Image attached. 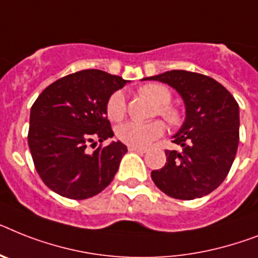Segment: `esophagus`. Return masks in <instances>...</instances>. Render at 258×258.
<instances>
[{
	"label": "esophagus",
	"instance_id": "esophagus-1",
	"mask_svg": "<svg viewBox=\"0 0 258 258\" xmlns=\"http://www.w3.org/2000/svg\"><path fill=\"white\" fill-rule=\"evenodd\" d=\"M129 150L131 152H136V153H141V154H144V153H146V149L144 148H136V146H129Z\"/></svg>",
	"mask_w": 258,
	"mask_h": 258
}]
</instances>
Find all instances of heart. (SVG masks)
<instances>
[{
	"instance_id": "obj_1",
	"label": "heart",
	"mask_w": 258,
	"mask_h": 258,
	"mask_svg": "<svg viewBox=\"0 0 258 258\" xmlns=\"http://www.w3.org/2000/svg\"><path fill=\"white\" fill-rule=\"evenodd\" d=\"M140 93L154 101L158 108V114L162 116L169 124L175 125L179 121L178 110L170 106L171 92L167 87L158 83L145 84L140 88ZM126 113V96L124 91H116L106 103V114L112 121H120ZM165 132V125L161 121L153 122H138V121H127L117 127V137L122 142L136 148H145L154 140L161 137Z\"/></svg>"
}]
</instances>
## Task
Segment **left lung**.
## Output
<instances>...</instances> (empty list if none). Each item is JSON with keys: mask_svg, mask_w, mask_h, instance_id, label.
I'll return each instance as SVG.
<instances>
[{"mask_svg": "<svg viewBox=\"0 0 258 258\" xmlns=\"http://www.w3.org/2000/svg\"><path fill=\"white\" fill-rule=\"evenodd\" d=\"M142 80H157L174 88L186 108L182 126L171 137L182 150H166L165 166L153 170V182L175 199L208 195L223 183L235 161L239 104L220 83L197 72L174 70Z\"/></svg>", "mask_w": 258, "mask_h": 258, "instance_id": "1", "label": "left lung"}]
</instances>
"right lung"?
Returning <instances> with one entry per match:
<instances>
[{
  "label": "right lung",
  "mask_w": 258,
  "mask_h": 258,
  "mask_svg": "<svg viewBox=\"0 0 258 258\" xmlns=\"http://www.w3.org/2000/svg\"><path fill=\"white\" fill-rule=\"evenodd\" d=\"M129 83L100 70L59 79L38 96L30 110L27 141L44 184L68 199H88L116 175L127 149L121 141L87 152L89 144L113 137L106 103Z\"/></svg>",
  "instance_id": "obj_1"
}]
</instances>
